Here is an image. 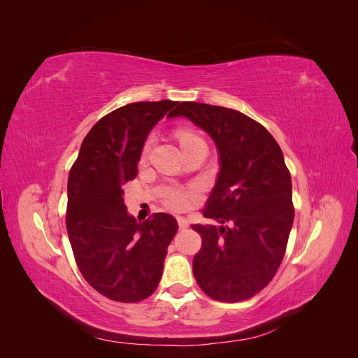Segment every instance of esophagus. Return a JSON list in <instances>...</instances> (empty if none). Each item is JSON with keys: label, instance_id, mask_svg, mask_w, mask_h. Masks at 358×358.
<instances>
[{"label": "esophagus", "instance_id": "esophagus-1", "mask_svg": "<svg viewBox=\"0 0 358 358\" xmlns=\"http://www.w3.org/2000/svg\"><path fill=\"white\" fill-rule=\"evenodd\" d=\"M178 225H179L180 230H185V229H188L189 222H188L187 218H183V216H178Z\"/></svg>", "mask_w": 358, "mask_h": 358}]
</instances>
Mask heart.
Returning <instances> with one entry per match:
<instances>
[{
  "mask_svg": "<svg viewBox=\"0 0 358 358\" xmlns=\"http://www.w3.org/2000/svg\"><path fill=\"white\" fill-rule=\"evenodd\" d=\"M176 136H178V140H179L182 149L194 142H200V140H203L199 134L191 131V129H178ZM150 143H152V138L149 137L142 146V157L148 155L149 149H150ZM191 197H192V191L176 188V187H170V188L164 189V192H162V201H164V204L167 206V208H170L173 210H178V212L188 208Z\"/></svg>",
  "mask_w": 358,
  "mask_h": 358,
  "instance_id": "obj_1",
  "label": "heart"
}]
</instances>
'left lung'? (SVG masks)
I'll return each mask as SVG.
<instances>
[{
  "label": "left lung",
  "mask_w": 358,
  "mask_h": 358,
  "mask_svg": "<svg viewBox=\"0 0 358 358\" xmlns=\"http://www.w3.org/2000/svg\"><path fill=\"white\" fill-rule=\"evenodd\" d=\"M180 115L210 134L221 164L201 212L224 227L192 225L201 236L194 276L213 300H248L276 275L294 221L282 150L262 124L237 110L182 101L169 116Z\"/></svg>",
  "instance_id": "8db88e82"
}]
</instances>
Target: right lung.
Instances as JSON below:
<instances>
[{
    "label": "right lung",
    "instance_id": "obj_1",
    "mask_svg": "<svg viewBox=\"0 0 358 358\" xmlns=\"http://www.w3.org/2000/svg\"><path fill=\"white\" fill-rule=\"evenodd\" d=\"M175 106L138 101L107 113L83 138L70 170L66 224L76 264L86 282L115 301L137 303L152 294L178 231L169 213L137 222L122 199L149 131Z\"/></svg>",
    "mask_w": 358,
    "mask_h": 358
}]
</instances>
